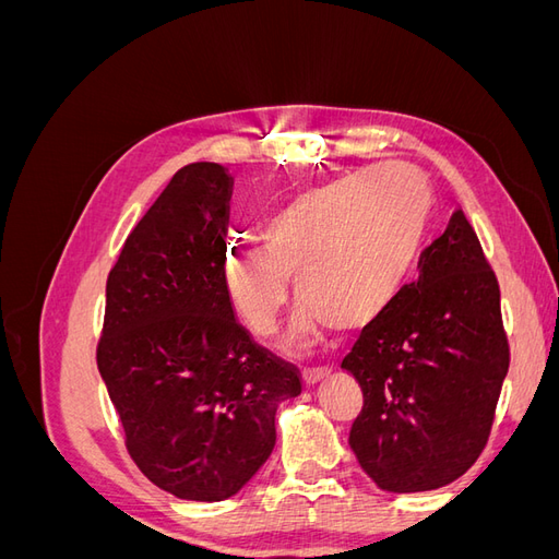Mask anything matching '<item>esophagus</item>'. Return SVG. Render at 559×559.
<instances>
[{"label": "esophagus", "instance_id": "esophagus-1", "mask_svg": "<svg viewBox=\"0 0 559 559\" xmlns=\"http://www.w3.org/2000/svg\"><path fill=\"white\" fill-rule=\"evenodd\" d=\"M329 378V373L326 370H321V368H317V370H306V373H302V384L306 386H317V384H321Z\"/></svg>", "mask_w": 559, "mask_h": 559}]
</instances>
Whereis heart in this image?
<instances>
[{"label": "heart", "mask_w": 559, "mask_h": 559, "mask_svg": "<svg viewBox=\"0 0 559 559\" xmlns=\"http://www.w3.org/2000/svg\"><path fill=\"white\" fill-rule=\"evenodd\" d=\"M431 207L415 167L384 163L300 191L261 228V247H230L222 284L233 312L270 337L289 302L302 298L284 337L289 352L312 349L321 331L373 324L408 280Z\"/></svg>", "instance_id": "heart-1"}]
</instances>
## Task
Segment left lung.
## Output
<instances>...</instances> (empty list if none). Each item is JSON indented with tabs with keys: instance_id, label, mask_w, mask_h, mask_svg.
Returning <instances> with one entry per match:
<instances>
[{
	"instance_id": "left-lung-1",
	"label": "left lung",
	"mask_w": 559,
	"mask_h": 559,
	"mask_svg": "<svg viewBox=\"0 0 559 559\" xmlns=\"http://www.w3.org/2000/svg\"><path fill=\"white\" fill-rule=\"evenodd\" d=\"M417 282L343 359L364 392L349 448L384 492H429L478 460L509 373L499 284L456 207L419 253Z\"/></svg>"
}]
</instances>
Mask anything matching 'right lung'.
<instances>
[{
    "label": "right lung",
    "instance_id": "obj_1",
    "mask_svg": "<svg viewBox=\"0 0 559 559\" xmlns=\"http://www.w3.org/2000/svg\"><path fill=\"white\" fill-rule=\"evenodd\" d=\"M233 177L191 163L134 226L107 280L97 368L128 452L177 499L224 501L275 448L292 364L238 324L222 284Z\"/></svg>",
    "mask_w": 559,
    "mask_h": 559
}]
</instances>
